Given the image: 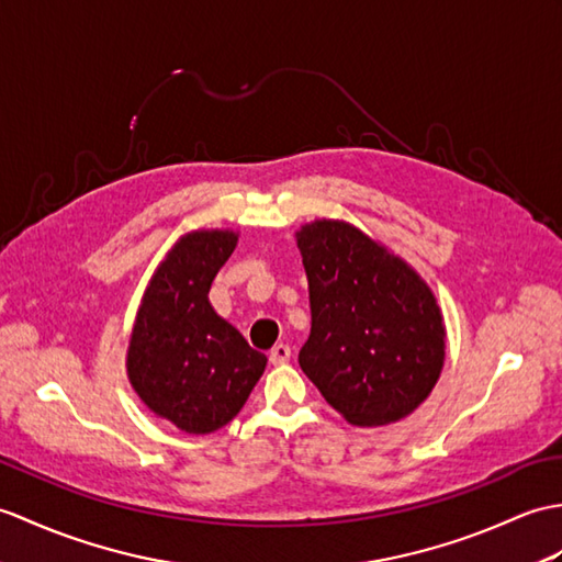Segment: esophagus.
<instances>
[{
  "instance_id": "1",
  "label": "esophagus",
  "mask_w": 562,
  "mask_h": 562,
  "mask_svg": "<svg viewBox=\"0 0 562 562\" xmlns=\"http://www.w3.org/2000/svg\"><path fill=\"white\" fill-rule=\"evenodd\" d=\"M290 357H292V349L290 347H286V345H276V347H272L268 359H270L272 367H282V363L290 361Z\"/></svg>"
}]
</instances>
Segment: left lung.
Returning <instances> with one entry per match:
<instances>
[{
  "instance_id": "obj_1",
  "label": "left lung",
  "mask_w": 562,
  "mask_h": 562,
  "mask_svg": "<svg viewBox=\"0 0 562 562\" xmlns=\"http://www.w3.org/2000/svg\"><path fill=\"white\" fill-rule=\"evenodd\" d=\"M294 237L311 302L299 367L351 426L409 416L446 363L434 290L407 260L345 220L306 222Z\"/></svg>"
}]
</instances>
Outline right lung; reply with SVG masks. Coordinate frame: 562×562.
<instances>
[{
	"label": "right lung",
	"instance_id": "obj_1",
	"mask_svg": "<svg viewBox=\"0 0 562 562\" xmlns=\"http://www.w3.org/2000/svg\"><path fill=\"white\" fill-rule=\"evenodd\" d=\"M237 241L234 229L181 234L155 268L128 337V383L155 416L191 436L227 426L268 363L207 299Z\"/></svg>",
	"mask_w": 562,
	"mask_h": 562
}]
</instances>
